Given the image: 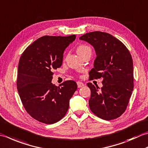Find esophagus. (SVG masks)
Instances as JSON below:
<instances>
[{
    "label": "esophagus",
    "mask_w": 148,
    "mask_h": 148,
    "mask_svg": "<svg viewBox=\"0 0 148 148\" xmlns=\"http://www.w3.org/2000/svg\"><path fill=\"white\" fill-rule=\"evenodd\" d=\"M77 87L78 88H81V87H82V86H83L84 85V83H82V82H77Z\"/></svg>",
    "instance_id": "esophagus-1"
}]
</instances>
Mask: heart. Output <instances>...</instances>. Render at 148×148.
Instances as JSON below:
<instances>
[{
    "label": "heart",
    "mask_w": 148,
    "mask_h": 148,
    "mask_svg": "<svg viewBox=\"0 0 148 148\" xmlns=\"http://www.w3.org/2000/svg\"><path fill=\"white\" fill-rule=\"evenodd\" d=\"M76 51L77 54H79L80 56H82L83 55L86 54V53H88V52L91 51V49L88 45L85 44H81L77 46Z\"/></svg>",
    "instance_id": "heart-1"
}]
</instances>
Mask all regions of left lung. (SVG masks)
I'll list each match as a JSON object with an SVG mask.
<instances>
[{
    "instance_id": "1",
    "label": "left lung",
    "mask_w": 148,
    "mask_h": 148,
    "mask_svg": "<svg viewBox=\"0 0 148 148\" xmlns=\"http://www.w3.org/2000/svg\"><path fill=\"white\" fill-rule=\"evenodd\" d=\"M93 46L96 58L89 72L90 79H102L103 87L88 83L91 96L89 106L103 119L118 118L125 112L134 90V65L128 49L110 34L101 31L79 38Z\"/></svg>"
}]
</instances>
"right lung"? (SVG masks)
<instances>
[{"mask_svg":"<svg viewBox=\"0 0 148 148\" xmlns=\"http://www.w3.org/2000/svg\"><path fill=\"white\" fill-rule=\"evenodd\" d=\"M76 37L42 36L28 46L20 57L17 89L25 110L40 122L54 124L62 119L77 90L72 80L60 86L51 83L53 71L62 66L64 51Z\"/></svg>","mask_w":148,"mask_h":148,"instance_id":"add662e5","label":"right lung"}]
</instances>
